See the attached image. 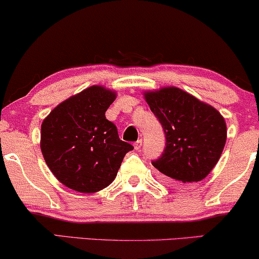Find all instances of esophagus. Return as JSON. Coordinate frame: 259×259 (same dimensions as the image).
Segmentation results:
<instances>
[{
    "label": "esophagus",
    "instance_id": "obj_1",
    "mask_svg": "<svg viewBox=\"0 0 259 259\" xmlns=\"http://www.w3.org/2000/svg\"><path fill=\"white\" fill-rule=\"evenodd\" d=\"M141 145H143V140H138L137 141V143H134V145H133V146H134V150H139V148L141 147Z\"/></svg>",
    "mask_w": 259,
    "mask_h": 259
}]
</instances>
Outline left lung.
<instances>
[{"mask_svg":"<svg viewBox=\"0 0 259 259\" xmlns=\"http://www.w3.org/2000/svg\"><path fill=\"white\" fill-rule=\"evenodd\" d=\"M145 100L164 128L166 147L152 161L165 182L197 183L221 158L226 122L214 107L178 87L144 92Z\"/></svg>","mask_w":259,"mask_h":259,"instance_id":"left-lung-1","label":"left lung"}]
</instances>
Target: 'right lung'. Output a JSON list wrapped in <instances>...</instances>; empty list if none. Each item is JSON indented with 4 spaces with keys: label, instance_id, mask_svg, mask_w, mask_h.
Returning <instances> with one entry per match:
<instances>
[{
    "label": "right lung",
    "instance_id": "add662e5",
    "mask_svg": "<svg viewBox=\"0 0 259 259\" xmlns=\"http://www.w3.org/2000/svg\"><path fill=\"white\" fill-rule=\"evenodd\" d=\"M116 92L94 84L59 104L41 125V152L56 179L70 190L94 193L115 179L133 146L120 140L105 113Z\"/></svg>",
    "mask_w": 259,
    "mask_h": 259
}]
</instances>
